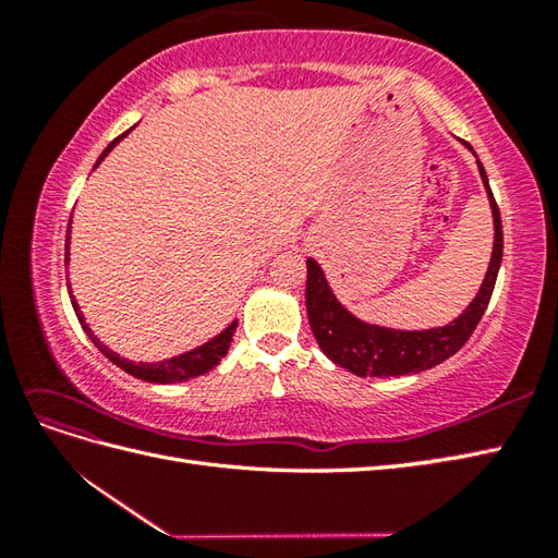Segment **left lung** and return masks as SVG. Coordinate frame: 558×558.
Listing matches in <instances>:
<instances>
[{
    "instance_id": "obj_1",
    "label": "left lung",
    "mask_w": 558,
    "mask_h": 558,
    "mask_svg": "<svg viewBox=\"0 0 558 558\" xmlns=\"http://www.w3.org/2000/svg\"><path fill=\"white\" fill-rule=\"evenodd\" d=\"M462 144H465V141H462ZM465 146L472 150L470 144ZM477 170L484 189H487L494 218L492 258L487 276H484L475 300L446 326L402 330L362 322V318L354 316L348 306L336 298V292L330 290V282L326 280V272L318 266V260L306 258V314H310V326L318 348L324 350L330 362H336L342 369L357 376H405L432 369V366L453 357V354L465 345L472 330L477 328L480 318L487 312V304L492 300L496 276H499L504 258L501 213L499 206H496L487 172H484L480 160Z\"/></svg>"
}]
</instances>
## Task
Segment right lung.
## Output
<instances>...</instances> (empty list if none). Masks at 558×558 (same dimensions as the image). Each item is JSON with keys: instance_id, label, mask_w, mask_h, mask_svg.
Wrapping results in <instances>:
<instances>
[{"instance_id": "1", "label": "right lung", "mask_w": 558, "mask_h": 558, "mask_svg": "<svg viewBox=\"0 0 558 558\" xmlns=\"http://www.w3.org/2000/svg\"><path fill=\"white\" fill-rule=\"evenodd\" d=\"M136 126V124H134ZM134 126L129 129V132H134ZM129 132H124L122 136H117L112 144L105 148L100 153V158L96 160V168L98 165L110 156V150L120 144L122 138L129 136ZM69 244H71V220H69V228H66V244H64V264L69 266ZM66 288H69V298H71V306H74L76 312V318L81 328L86 330V336L90 338L93 345H96L105 357H108L112 364L120 366V369H124L126 374H132L136 378H141V381H148V384H180V381H189V378H196L201 374H206L210 369H216V366L220 364V360L228 354L230 350V342H232V336H234V328H236V318L234 322H230L228 326H225L218 336H213L210 340H206L204 345H198L194 350L189 352H182V354H174V357H168V360H160V362H132L122 357V354L112 352L108 345H102V342L96 338V333H93L90 326L86 324V316H83L81 306L74 298V292H71V282L66 278Z\"/></svg>"}]
</instances>
